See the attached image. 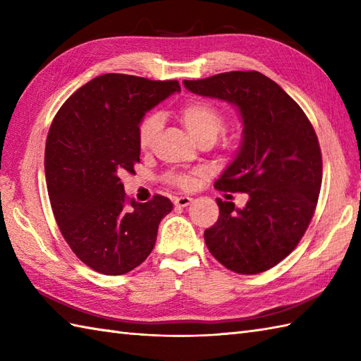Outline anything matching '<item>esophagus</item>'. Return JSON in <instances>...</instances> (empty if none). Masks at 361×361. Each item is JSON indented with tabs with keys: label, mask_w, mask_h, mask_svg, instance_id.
Instances as JSON below:
<instances>
[{
	"label": "esophagus",
	"mask_w": 361,
	"mask_h": 361,
	"mask_svg": "<svg viewBox=\"0 0 361 361\" xmlns=\"http://www.w3.org/2000/svg\"><path fill=\"white\" fill-rule=\"evenodd\" d=\"M194 202L192 197H188V195H181V197H175L173 198V203L175 206H180V208H186L190 203Z\"/></svg>",
	"instance_id": "1"
}]
</instances>
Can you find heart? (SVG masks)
<instances>
[{
  "mask_svg": "<svg viewBox=\"0 0 361 361\" xmlns=\"http://www.w3.org/2000/svg\"><path fill=\"white\" fill-rule=\"evenodd\" d=\"M180 119L183 126L188 130L189 136L192 137L195 142L208 140L216 141L221 130L225 127L224 114L217 110L216 106L206 102H189L185 105L180 111ZM159 128V116L158 114H149L145 116L140 128H137V141H140V147L142 150L149 149L153 140L158 133ZM166 180L172 185L188 188L190 185V176L181 175V173H171L166 176Z\"/></svg>",
  "mask_w": 361,
  "mask_h": 361,
  "instance_id": "obj_1",
  "label": "heart"
}]
</instances>
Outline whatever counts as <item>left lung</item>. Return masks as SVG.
Wrapping results in <instances>:
<instances>
[{
    "label": "left lung",
    "mask_w": 361,
    "mask_h": 361,
    "mask_svg": "<svg viewBox=\"0 0 361 361\" xmlns=\"http://www.w3.org/2000/svg\"><path fill=\"white\" fill-rule=\"evenodd\" d=\"M197 96L235 106L242 140L216 188L245 192L235 208L221 202L216 225L204 231L206 247L228 270L257 274L295 250L317 208L323 161L310 121L278 83L257 71H231L183 80Z\"/></svg>",
    "instance_id": "obj_1"
}]
</instances>
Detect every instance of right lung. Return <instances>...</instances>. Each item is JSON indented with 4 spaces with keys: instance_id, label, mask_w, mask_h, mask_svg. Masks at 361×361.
<instances>
[{
    "instance_id": "right-lung-1",
    "label": "right lung",
    "mask_w": 361,
    "mask_h": 361,
    "mask_svg": "<svg viewBox=\"0 0 361 361\" xmlns=\"http://www.w3.org/2000/svg\"><path fill=\"white\" fill-rule=\"evenodd\" d=\"M180 91L176 80L102 74L73 93L52 121L44 173L54 217L75 256L97 273L118 276L141 265L173 208L161 195L127 200L121 175L140 163L145 113Z\"/></svg>"
}]
</instances>
